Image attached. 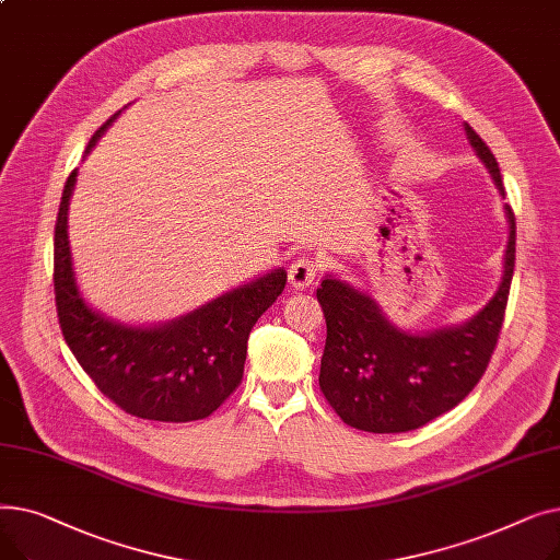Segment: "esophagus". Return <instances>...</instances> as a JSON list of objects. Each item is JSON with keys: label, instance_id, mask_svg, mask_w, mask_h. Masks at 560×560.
I'll return each mask as SVG.
<instances>
[{"label": "esophagus", "instance_id": "esophagus-1", "mask_svg": "<svg viewBox=\"0 0 560 560\" xmlns=\"http://www.w3.org/2000/svg\"><path fill=\"white\" fill-rule=\"evenodd\" d=\"M317 277V265L311 256H298L295 260L290 262L288 270V281L295 288H306L311 285V281Z\"/></svg>", "mask_w": 560, "mask_h": 560}]
</instances>
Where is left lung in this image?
Instances as JSON below:
<instances>
[{"label":"left lung","mask_w":560,"mask_h":560,"mask_svg":"<svg viewBox=\"0 0 560 560\" xmlns=\"http://www.w3.org/2000/svg\"><path fill=\"white\" fill-rule=\"evenodd\" d=\"M469 144L504 195L497 159L465 122ZM509 245L494 298L458 327L408 334L386 317L363 290L336 277L317 288L327 319L319 388L349 427L370 433H401L424 427L458 406L483 376L506 313L515 268V215L506 203Z\"/></svg>","instance_id":"obj_1"}]
</instances>
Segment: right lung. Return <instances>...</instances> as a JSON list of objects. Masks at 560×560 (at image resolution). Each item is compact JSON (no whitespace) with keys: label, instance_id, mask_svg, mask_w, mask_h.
Segmentation results:
<instances>
[{"label":"right lung","instance_id":"right-lung-1","mask_svg":"<svg viewBox=\"0 0 560 560\" xmlns=\"http://www.w3.org/2000/svg\"><path fill=\"white\" fill-rule=\"evenodd\" d=\"M115 120H106L85 154ZM77 184L70 172L54 226V295L58 325L83 372L129 416L156 422L209 418L241 386L247 338L256 319L285 288L275 270L159 327L110 319L81 298L68 241V206Z\"/></svg>","mask_w":560,"mask_h":560}]
</instances>
